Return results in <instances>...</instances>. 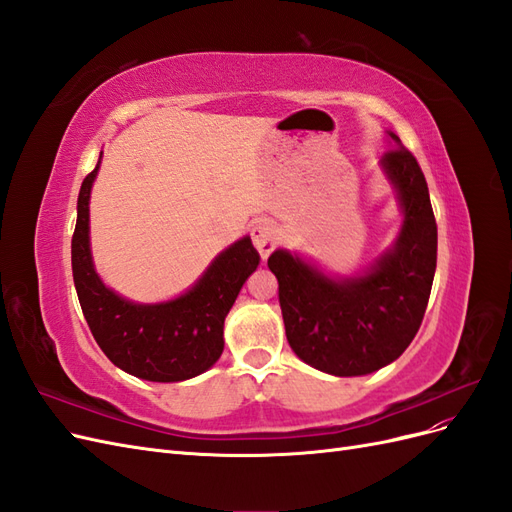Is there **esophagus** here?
<instances>
[{
	"instance_id": "1",
	"label": "esophagus",
	"mask_w": 512,
	"mask_h": 512,
	"mask_svg": "<svg viewBox=\"0 0 512 512\" xmlns=\"http://www.w3.org/2000/svg\"><path fill=\"white\" fill-rule=\"evenodd\" d=\"M252 241L256 245V250L262 258H269V254L275 250L277 243H280V232H277L275 224L269 220H260L252 228Z\"/></svg>"
}]
</instances>
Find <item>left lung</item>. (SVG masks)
<instances>
[{
  "label": "left lung",
  "instance_id": "obj_1",
  "mask_svg": "<svg viewBox=\"0 0 512 512\" xmlns=\"http://www.w3.org/2000/svg\"><path fill=\"white\" fill-rule=\"evenodd\" d=\"M382 156L404 207V228L363 277L335 282L297 256L277 250L269 269L288 344L301 361L333 376H365L393 363L421 327L438 260V226L427 181L412 151L391 134Z\"/></svg>",
  "mask_w": 512,
  "mask_h": 512
}]
</instances>
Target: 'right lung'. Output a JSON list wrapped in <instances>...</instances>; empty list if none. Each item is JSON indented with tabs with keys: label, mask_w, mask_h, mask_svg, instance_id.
Segmentation results:
<instances>
[{
	"label": "right lung",
	"mask_w": 512,
	"mask_h": 512,
	"mask_svg": "<svg viewBox=\"0 0 512 512\" xmlns=\"http://www.w3.org/2000/svg\"><path fill=\"white\" fill-rule=\"evenodd\" d=\"M100 166V162H98ZM98 166L83 179L72 235V275L83 316L102 352L119 369L151 382H179L207 371L224 350V318L258 267L250 237L230 245L183 297L136 305L108 290L89 254V192Z\"/></svg>",
	"instance_id": "obj_1"
}]
</instances>
